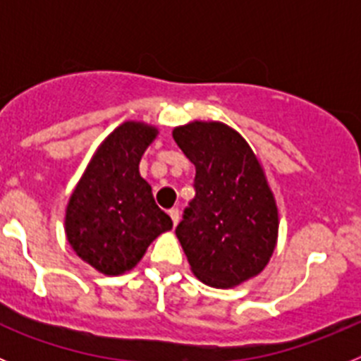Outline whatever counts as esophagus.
I'll return each instance as SVG.
<instances>
[{
  "label": "esophagus",
  "instance_id": "34e87169",
  "mask_svg": "<svg viewBox=\"0 0 361 361\" xmlns=\"http://www.w3.org/2000/svg\"><path fill=\"white\" fill-rule=\"evenodd\" d=\"M168 213H170L171 220H173V226H177L178 224V219H180V212H178V208H171Z\"/></svg>",
  "mask_w": 361,
  "mask_h": 361
}]
</instances>
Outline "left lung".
<instances>
[{"label":"left lung","instance_id":"left-lung-1","mask_svg":"<svg viewBox=\"0 0 361 361\" xmlns=\"http://www.w3.org/2000/svg\"><path fill=\"white\" fill-rule=\"evenodd\" d=\"M173 139L195 164V197L175 235L191 271L212 288H235L269 262L279 235L275 197L257 155L222 123H190Z\"/></svg>","mask_w":361,"mask_h":361}]
</instances>
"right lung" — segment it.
Returning <instances> with one entry per match:
<instances>
[{"instance_id":"obj_1","label":"right lung","mask_w":361,"mask_h":361,"mask_svg":"<svg viewBox=\"0 0 361 361\" xmlns=\"http://www.w3.org/2000/svg\"><path fill=\"white\" fill-rule=\"evenodd\" d=\"M157 128L121 124L97 148L66 208V238L73 251L104 275L130 271L146 247L173 222L139 173Z\"/></svg>"}]
</instances>
